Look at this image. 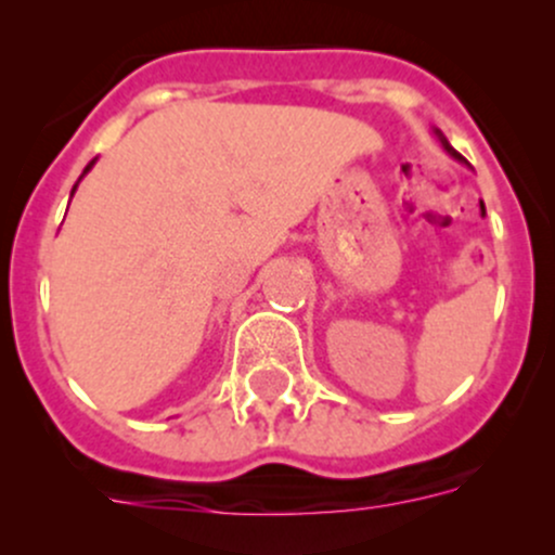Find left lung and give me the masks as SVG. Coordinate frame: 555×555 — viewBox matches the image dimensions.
Masks as SVG:
<instances>
[{
  "label": "left lung",
  "instance_id": "obj_1",
  "mask_svg": "<svg viewBox=\"0 0 555 555\" xmlns=\"http://www.w3.org/2000/svg\"><path fill=\"white\" fill-rule=\"evenodd\" d=\"M435 137H438V139H440V144H443V147H446V153H449V155H451V158H456V160H464V158H462V155H459V153H456V150H453V147H451V144H449V139H446V137H443V133H440V131H438V128H435Z\"/></svg>",
  "mask_w": 555,
  "mask_h": 555
}]
</instances>
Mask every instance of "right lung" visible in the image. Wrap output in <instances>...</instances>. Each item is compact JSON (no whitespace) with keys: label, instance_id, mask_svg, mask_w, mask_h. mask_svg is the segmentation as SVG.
<instances>
[{"label":"right lung","instance_id":"1","mask_svg":"<svg viewBox=\"0 0 555 555\" xmlns=\"http://www.w3.org/2000/svg\"><path fill=\"white\" fill-rule=\"evenodd\" d=\"M93 164H96V158H93V160H91V164H88V166H86V171H82V177H86V173L93 169ZM82 177H80V179H82ZM75 190H77V184H75V188H72V195H75Z\"/></svg>","mask_w":555,"mask_h":555}]
</instances>
